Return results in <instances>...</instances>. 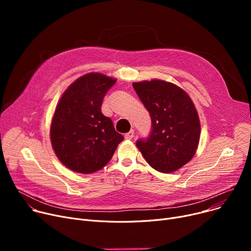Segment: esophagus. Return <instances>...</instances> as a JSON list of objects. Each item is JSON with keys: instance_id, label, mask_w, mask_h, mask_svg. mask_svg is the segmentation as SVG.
<instances>
[{"instance_id": "1", "label": "esophagus", "mask_w": 251, "mask_h": 251, "mask_svg": "<svg viewBox=\"0 0 251 251\" xmlns=\"http://www.w3.org/2000/svg\"><path fill=\"white\" fill-rule=\"evenodd\" d=\"M124 137H125V139H128V140L129 139H132L134 137V130H130L128 133L125 134Z\"/></svg>"}]
</instances>
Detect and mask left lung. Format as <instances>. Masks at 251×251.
Returning <instances> with one entry per match:
<instances>
[{
	"mask_svg": "<svg viewBox=\"0 0 251 251\" xmlns=\"http://www.w3.org/2000/svg\"><path fill=\"white\" fill-rule=\"evenodd\" d=\"M132 85L151 119L149 137L139 138L136 147L156 171L175 172L192 159L200 142L201 123L194 104L173 83L154 79Z\"/></svg>",
	"mask_w": 251,
	"mask_h": 251,
	"instance_id": "obj_1",
	"label": "left lung"
}]
</instances>
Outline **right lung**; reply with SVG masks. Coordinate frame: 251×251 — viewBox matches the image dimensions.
Wrapping results in <instances>:
<instances>
[{
  "label": "right lung",
  "mask_w": 251,
  "mask_h": 251,
  "mask_svg": "<svg viewBox=\"0 0 251 251\" xmlns=\"http://www.w3.org/2000/svg\"><path fill=\"white\" fill-rule=\"evenodd\" d=\"M116 79L100 73L78 78L63 94L50 125V142L58 159L81 174L107 165L123 141L109 117L101 113L102 100Z\"/></svg>",
  "instance_id": "obj_1"
}]
</instances>
